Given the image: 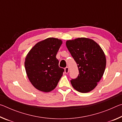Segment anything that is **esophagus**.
I'll list each match as a JSON object with an SVG mask.
<instances>
[{
    "instance_id": "34e87169",
    "label": "esophagus",
    "mask_w": 122,
    "mask_h": 122,
    "mask_svg": "<svg viewBox=\"0 0 122 122\" xmlns=\"http://www.w3.org/2000/svg\"><path fill=\"white\" fill-rule=\"evenodd\" d=\"M65 73L66 74L68 73V72H69V68L68 67H66L65 68Z\"/></svg>"
}]
</instances>
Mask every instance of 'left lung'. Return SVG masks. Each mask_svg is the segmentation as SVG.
I'll use <instances>...</instances> for the list:
<instances>
[{"label": "left lung", "instance_id": "obj_1", "mask_svg": "<svg viewBox=\"0 0 122 122\" xmlns=\"http://www.w3.org/2000/svg\"><path fill=\"white\" fill-rule=\"evenodd\" d=\"M66 46L77 64L79 74L71 82L78 92L93 90L104 74L106 58L101 47L92 39L80 38L66 41Z\"/></svg>", "mask_w": 122, "mask_h": 122}]
</instances>
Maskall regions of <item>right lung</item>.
Listing matches in <instances>:
<instances>
[{"mask_svg":"<svg viewBox=\"0 0 122 122\" xmlns=\"http://www.w3.org/2000/svg\"><path fill=\"white\" fill-rule=\"evenodd\" d=\"M62 41L49 38L35 45L27 55L25 67L32 85L43 92H49L56 87L64 69L59 66L56 55Z\"/></svg>","mask_w":122,"mask_h":122,"instance_id":"right-lung-1","label":"right lung"}]
</instances>
